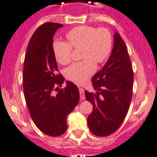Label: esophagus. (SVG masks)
I'll list each match as a JSON object with an SVG mask.
<instances>
[{"instance_id": "esophagus-1", "label": "esophagus", "mask_w": 157, "mask_h": 157, "mask_svg": "<svg viewBox=\"0 0 157 157\" xmlns=\"http://www.w3.org/2000/svg\"><path fill=\"white\" fill-rule=\"evenodd\" d=\"M79 93H80V98L81 100H85V90L82 88H79Z\"/></svg>"}]
</instances>
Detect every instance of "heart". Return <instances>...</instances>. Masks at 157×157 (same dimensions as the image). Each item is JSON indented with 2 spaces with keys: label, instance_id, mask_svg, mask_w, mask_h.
Instances as JSON below:
<instances>
[{
  "label": "heart",
  "instance_id": "heart-1",
  "mask_svg": "<svg viewBox=\"0 0 157 157\" xmlns=\"http://www.w3.org/2000/svg\"><path fill=\"white\" fill-rule=\"evenodd\" d=\"M66 36L69 43L59 40L53 42L54 56L59 63L67 65L72 60V47L82 48L81 55L84 59L65 70L66 78L82 85L94 73L96 63H105L110 56L113 47L112 35L107 28L78 26L69 30Z\"/></svg>",
  "mask_w": 157,
  "mask_h": 157
}]
</instances>
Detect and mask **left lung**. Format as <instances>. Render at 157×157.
<instances>
[{"mask_svg":"<svg viewBox=\"0 0 157 157\" xmlns=\"http://www.w3.org/2000/svg\"><path fill=\"white\" fill-rule=\"evenodd\" d=\"M96 93L85 91L87 101L93 105L88 117L91 133L98 136L111 134L123 123L133 94V72L128 49L115 31L112 52L104 67L91 79Z\"/></svg>","mask_w":157,"mask_h":157,"instance_id":"left-lung-1","label":"left lung"}]
</instances>
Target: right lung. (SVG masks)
I'll return each instance as SVG.
<instances>
[{"mask_svg": "<svg viewBox=\"0 0 157 157\" xmlns=\"http://www.w3.org/2000/svg\"><path fill=\"white\" fill-rule=\"evenodd\" d=\"M62 26L48 22L37 28L27 46L23 71L24 97L31 117L40 131L51 136L66 132V117L79 101L78 88L72 82L66 81L65 88H59L65 79L56 75L52 40Z\"/></svg>", "mask_w": 157, "mask_h": 157, "instance_id": "add662e5", "label": "right lung"}]
</instances>
